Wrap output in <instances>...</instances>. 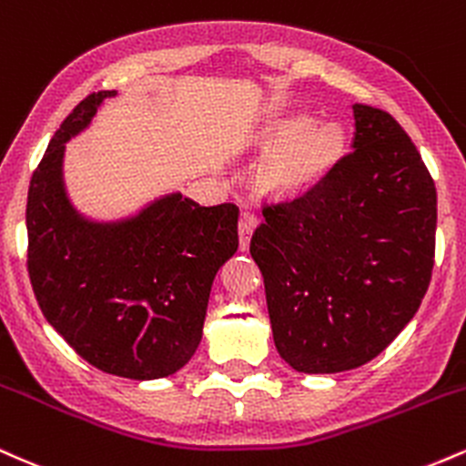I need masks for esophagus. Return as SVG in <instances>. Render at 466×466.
<instances>
[{
    "label": "esophagus",
    "instance_id": "obj_1",
    "mask_svg": "<svg viewBox=\"0 0 466 466\" xmlns=\"http://www.w3.org/2000/svg\"><path fill=\"white\" fill-rule=\"evenodd\" d=\"M256 217L251 215V212H243L238 218V243H240V249H248L249 248V238L251 234H254L256 229Z\"/></svg>",
    "mask_w": 466,
    "mask_h": 466
}]
</instances>
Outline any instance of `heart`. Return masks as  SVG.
I'll list each match as a JSON object with an SVG mask.
<instances>
[{
    "label": "heart",
    "instance_id": "heart-1",
    "mask_svg": "<svg viewBox=\"0 0 466 466\" xmlns=\"http://www.w3.org/2000/svg\"><path fill=\"white\" fill-rule=\"evenodd\" d=\"M263 151H274L260 168V186L278 197L296 195L315 184L346 147L339 122H315L309 114L276 117L260 136Z\"/></svg>",
    "mask_w": 466,
    "mask_h": 466
}]
</instances>
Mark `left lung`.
Instances as JSON below:
<instances>
[{
  "label": "left lung",
  "mask_w": 466,
  "mask_h": 466,
  "mask_svg": "<svg viewBox=\"0 0 466 466\" xmlns=\"http://www.w3.org/2000/svg\"><path fill=\"white\" fill-rule=\"evenodd\" d=\"M352 151L251 237L276 349L293 370L368 363L419 311L436 251V186L388 111L352 105Z\"/></svg>",
  "instance_id": "obj_1"
}]
</instances>
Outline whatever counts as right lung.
I'll return each mask as SVG.
<instances>
[{
  "label": "right lung",
  "mask_w": 466,
  "mask_h": 466,
  "mask_svg": "<svg viewBox=\"0 0 466 466\" xmlns=\"http://www.w3.org/2000/svg\"><path fill=\"white\" fill-rule=\"evenodd\" d=\"M114 94L80 100L32 173L28 274L46 319L85 361L148 381L195 355L212 280L238 249V208H206L173 192L125 221L80 217L63 188L66 142Z\"/></svg>",
  "instance_id": "1"
}]
</instances>
